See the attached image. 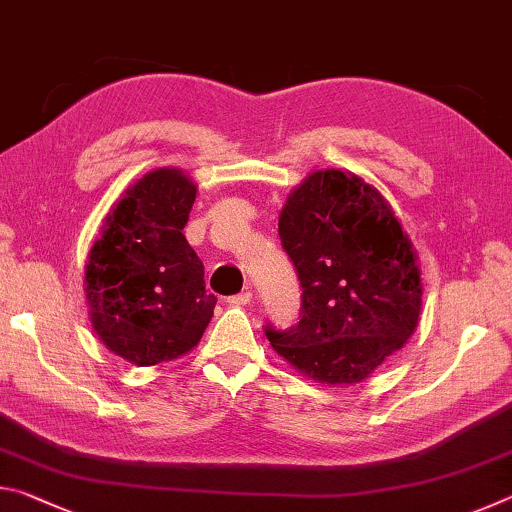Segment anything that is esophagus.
I'll return each instance as SVG.
<instances>
[{
	"label": "esophagus",
	"mask_w": 512,
	"mask_h": 512,
	"mask_svg": "<svg viewBox=\"0 0 512 512\" xmlns=\"http://www.w3.org/2000/svg\"><path fill=\"white\" fill-rule=\"evenodd\" d=\"M250 300H253V293H250V291H241V293H237V296H232V298H228V302H230V305H237V307H244V305H250Z\"/></svg>",
	"instance_id": "obj_1"
}]
</instances>
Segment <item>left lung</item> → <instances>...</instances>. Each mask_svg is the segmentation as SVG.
I'll use <instances>...</instances> for the list:
<instances>
[{
	"mask_svg": "<svg viewBox=\"0 0 512 512\" xmlns=\"http://www.w3.org/2000/svg\"><path fill=\"white\" fill-rule=\"evenodd\" d=\"M282 248L296 266L298 325H266L273 350L323 384H357L409 341L422 282L411 239L384 196L354 173L314 171L282 207Z\"/></svg>",
	"mask_w": 512,
	"mask_h": 512,
	"instance_id": "obj_1",
	"label": "left lung"
}]
</instances>
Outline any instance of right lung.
<instances>
[{
	"label": "right lung",
	"mask_w": 512,
	"mask_h": 512,
	"mask_svg": "<svg viewBox=\"0 0 512 512\" xmlns=\"http://www.w3.org/2000/svg\"><path fill=\"white\" fill-rule=\"evenodd\" d=\"M196 185L180 169H155L108 212L85 264L94 332L110 352L155 366L201 341L216 298L183 228Z\"/></svg>",
	"instance_id": "right-lung-1"
}]
</instances>
